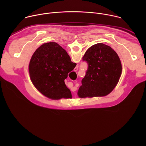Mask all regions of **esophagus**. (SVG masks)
I'll list each match as a JSON object with an SVG mask.
<instances>
[{"mask_svg": "<svg viewBox=\"0 0 146 146\" xmlns=\"http://www.w3.org/2000/svg\"><path fill=\"white\" fill-rule=\"evenodd\" d=\"M78 66H77L74 68V72H76V71L78 70Z\"/></svg>", "mask_w": 146, "mask_h": 146, "instance_id": "obj_1", "label": "esophagus"}]
</instances>
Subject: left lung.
<instances>
[{
	"mask_svg": "<svg viewBox=\"0 0 146 146\" xmlns=\"http://www.w3.org/2000/svg\"><path fill=\"white\" fill-rule=\"evenodd\" d=\"M82 60L87 63L88 69L81 80L78 96H103L110 94L117 84L122 72L116 52L110 46L97 43L87 50Z\"/></svg>",
	"mask_w": 146,
	"mask_h": 146,
	"instance_id": "1",
	"label": "left lung"
}]
</instances>
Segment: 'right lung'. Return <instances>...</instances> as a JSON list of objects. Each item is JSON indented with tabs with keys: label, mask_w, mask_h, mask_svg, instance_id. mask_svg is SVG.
<instances>
[{
	"label": "right lung",
	"mask_w": 146,
	"mask_h": 146,
	"mask_svg": "<svg viewBox=\"0 0 146 146\" xmlns=\"http://www.w3.org/2000/svg\"><path fill=\"white\" fill-rule=\"evenodd\" d=\"M76 66L63 48L56 43L50 42L35 51L29 72L33 85L41 94L53 99L68 98L71 92L65 80Z\"/></svg>",
	"instance_id": "right-lung-1"
}]
</instances>
